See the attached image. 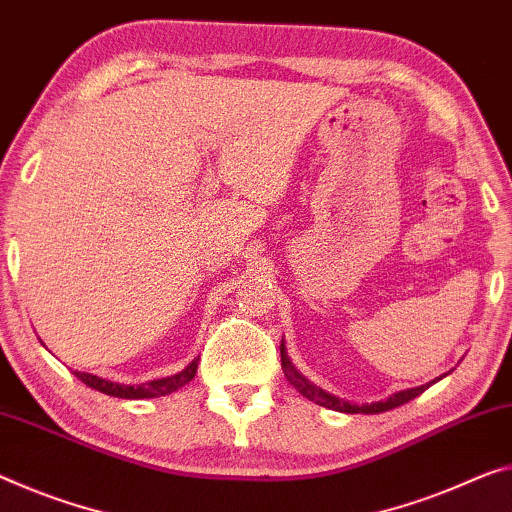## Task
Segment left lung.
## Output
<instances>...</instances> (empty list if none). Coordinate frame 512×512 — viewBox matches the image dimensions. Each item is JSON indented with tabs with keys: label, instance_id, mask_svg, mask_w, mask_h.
<instances>
[{
	"label": "left lung",
	"instance_id": "1",
	"mask_svg": "<svg viewBox=\"0 0 512 512\" xmlns=\"http://www.w3.org/2000/svg\"><path fill=\"white\" fill-rule=\"evenodd\" d=\"M280 355H282V371H285L287 380H289L291 385H294L296 392L303 394L305 399L314 401L316 405H323V408H328V410L346 412V415H358V412H362V415H378V412H387V410H392V408H399V405L408 403V401H412V399H417L419 394H424L428 387L435 385L437 380L442 378V376L435 378V380H431V383H426V385H421V387L401 389V392L392 394V396H389V399H385V401L362 403V405H358V403H348V401H344V399H339V396H332V394H328V392H323L321 387H316L314 383H310V380H307V378L303 376V373H300V371L294 367V364H291L289 355H287V351H285V344H280Z\"/></svg>",
	"mask_w": 512,
	"mask_h": 512
}]
</instances>
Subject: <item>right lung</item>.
Segmentation results:
<instances>
[{
    "instance_id": "1",
    "label": "right lung",
    "mask_w": 512,
    "mask_h": 512,
    "mask_svg": "<svg viewBox=\"0 0 512 512\" xmlns=\"http://www.w3.org/2000/svg\"><path fill=\"white\" fill-rule=\"evenodd\" d=\"M196 371H198V360H193L189 367L182 369L180 373H175V376L148 380V383H141V385L111 383V380H104V378L93 376V373H86V371H75V376L84 385L97 389V392L118 396V399H157V396L173 394L180 387H184L186 383H191L193 376H196Z\"/></svg>"
}]
</instances>
